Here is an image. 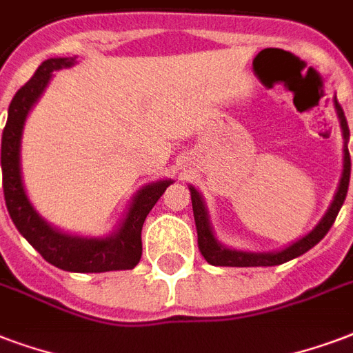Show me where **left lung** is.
<instances>
[{
  "label": "left lung",
  "instance_id": "8db88e82",
  "mask_svg": "<svg viewBox=\"0 0 353 353\" xmlns=\"http://www.w3.org/2000/svg\"><path fill=\"white\" fill-rule=\"evenodd\" d=\"M335 108H337L339 119H341V128H343V136L348 143L350 139V128L348 123H346V117H344V111L341 108V104L335 98ZM350 169H352V161H350V152L348 147L344 145V169L343 176H341V184H339V190L335 193V199L331 203L330 210L325 212V216L322 217V221L314 227V229L303 236L301 240H298L292 245H288L287 249L283 251H277V253H248V251H234V249L223 248L221 243H217V240L214 238V232L210 229V221H208V214H206L205 203L199 195V192L193 186H190V192H192V205H193V217H195V225H197V242L201 253L206 259L208 264L212 266H232V268H249V266H277V264H283V262H288L296 259V256L303 255L309 249L314 248L322 238L327 234V230L331 229V225L335 223V217H337L341 206H343L344 199H346V193H348V184H350Z\"/></svg>",
  "mask_w": 353,
  "mask_h": 353
}]
</instances>
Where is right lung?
Here are the masks:
<instances>
[{"mask_svg": "<svg viewBox=\"0 0 353 353\" xmlns=\"http://www.w3.org/2000/svg\"><path fill=\"white\" fill-rule=\"evenodd\" d=\"M74 57L46 59L33 78L18 89L9 105V117L1 137V171H3L5 205L16 229L26 240L39 251L50 264L78 274H100L113 270H132L141 259V229L145 217L158 203L171 180H160L148 184L137 193L132 208L126 214L124 223L117 234L104 240L79 238L63 234L42 219L29 203L23 192L20 174V139H22L23 121L31 105L41 97L44 87L52 78L54 70L63 66H72Z\"/></svg>", "mask_w": 353, "mask_h": 353, "instance_id": "obj_1", "label": "right lung"}]
</instances>
